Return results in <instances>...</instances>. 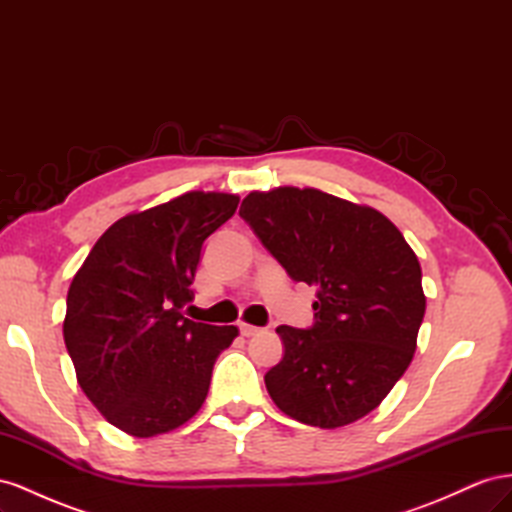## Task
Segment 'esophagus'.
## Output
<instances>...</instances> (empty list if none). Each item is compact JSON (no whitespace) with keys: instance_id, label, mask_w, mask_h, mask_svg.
Here are the masks:
<instances>
[{"instance_id":"obj_1","label":"esophagus","mask_w":512,"mask_h":512,"mask_svg":"<svg viewBox=\"0 0 512 512\" xmlns=\"http://www.w3.org/2000/svg\"><path fill=\"white\" fill-rule=\"evenodd\" d=\"M239 331H241V335H243V337H252V335H258L262 329L254 327V324H245V322H241V324H239Z\"/></svg>"}]
</instances>
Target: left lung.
<instances>
[{
    "label": "left lung",
    "mask_w": 512,
    "mask_h": 512,
    "mask_svg": "<svg viewBox=\"0 0 512 512\" xmlns=\"http://www.w3.org/2000/svg\"><path fill=\"white\" fill-rule=\"evenodd\" d=\"M241 218L294 282L318 288L314 327H277L265 376L275 406L320 429L359 421L404 376L425 316L421 265L399 228L316 188L250 192Z\"/></svg>",
    "instance_id": "obj_1"
}]
</instances>
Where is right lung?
<instances>
[{"label":"right lung","instance_id":"obj_1","mask_svg":"<svg viewBox=\"0 0 512 512\" xmlns=\"http://www.w3.org/2000/svg\"><path fill=\"white\" fill-rule=\"evenodd\" d=\"M239 196L185 192L117 220L91 247L68 290L64 342L83 393L108 423L153 438L205 404L211 371L237 327L181 314L205 239Z\"/></svg>","mask_w":512,"mask_h":512}]
</instances>
